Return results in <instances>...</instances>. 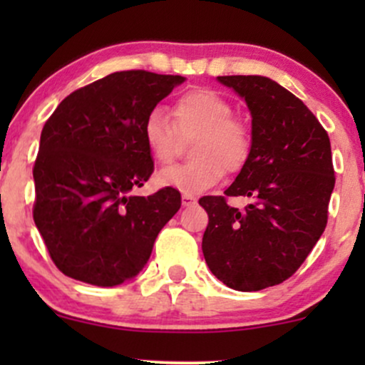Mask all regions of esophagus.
Returning a JSON list of instances; mask_svg holds the SVG:
<instances>
[{
  "label": "esophagus",
  "mask_w": 365,
  "mask_h": 365,
  "mask_svg": "<svg viewBox=\"0 0 365 365\" xmlns=\"http://www.w3.org/2000/svg\"><path fill=\"white\" fill-rule=\"evenodd\" d=\"M197 202V199L194 195H187V194H183L182 195V204L185 207H188V206H192V204H195Z\"/></svg>",
  "instance_id": "1"
}]
</instances>
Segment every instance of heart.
<instances>
[{
    "label": "heart",
    "instance_id": "obj_1",
    "mask_svg": "<svg viewBox=\"0 0 365 365\" xmlns=\"http://www.w3.org/2000/svg\"><path fill=\"white\" fill-rule=\"evenodd\" d=\"M173 120L161 108H154L142 125L145 148L159 166L177 158L180 137H197L192 145L195 161L163 170L156 178L161 187L197 195L220 183L225 171L235 173L245 166L252 149L250 132L233 118V106L220 92L194 89L182 94L173 104Z\"/></svg>",
    "mask_w": 365,
    "mask_h": 365
}]
</instances>
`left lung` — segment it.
<instances>
[{
    "mask_svg": "<svg viewBox=\"0 0 365 365\" xmlns=\"http://www.w3.org/2000/svg\"><path fill=\"white\" fill-rule=\"evenodd\" d=\"M217 82L247 103L252 116V149L230 197H249L244 211L223 195L199 204L209 223L202 252L226 287L257 292L283 283L302 266L326 223L334 188L326 130L299 98L261 75H228Z\"/></svg>",
    "mask_w": 365,
    "mask_h": 365,
    "instance_id": "left-lung-1",
    "label": "left lung"
}]
</instances>
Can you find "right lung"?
<instances>
[{
	"label": "right lung",
	"mask_w": 365,
	"mask_h": 365,
	"mask_svg": "<svg viewBox=\"0 0 365 365\" xmlns=\"http://www.w3.org/2000/svg\"><path fill=\"white\" fill-rule=\"evenodd\" d=\"M180 75L115 72L66 96L41 132L34 221L58 269L116 287L142 271L182 197L166 187L140 197L154 161L142 137L150 110Z\"/></svg>",
	"instance_id": "add662e5"
}]
</instances>
